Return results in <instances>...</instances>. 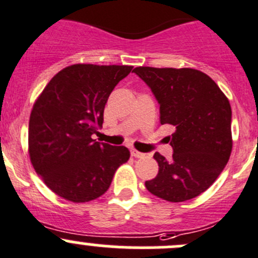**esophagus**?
I'll return each mask as SVG.
<instances>
[{
  "instance_id": "34e87169",
  "label": "esophagus",
  "mask_w": 258,
  "mask_h": 258,
  "mask_svg": "<svg viewBox=\"0 0 258 258\" xmlns=\"http://www.w3.org/2000/svg\"><path fill=\"white\" fill-rule=\"evenodd\" d=\"M131 156H134V157H136V158H144L145 157V153H142V152H140V151H137V150H131Z\"/></svg>"
}]
</instances>
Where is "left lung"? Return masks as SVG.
I'll list each match as a JSON object with an SVG mask.
<instances>
[{
	"instance_id": "1",
	"label": "left lung",
	"mask_w": 258,
	"mask_h": 258,
	"mask_svg": "<svg viewBox=\"0 0 258 258\" xmlns=\"http://www.w3.org/2000/svg\"><path fill=\"white\" fill-rule=\"evenodd\" d=\"M160 103L161 124H172L171 160L156 152L158 173L146 188L168 202L201 195L217 179L232 151L231 105L217 83L195 69L134 70Z\"/></svg>"
}]
</instances>
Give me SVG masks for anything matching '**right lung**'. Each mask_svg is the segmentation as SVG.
<instances>
[{
    "label": "right lung",
    "instance_id": "right-lung-1",
    "mask_svg": "<svg viewBox=\"0 0 258 258\" xmlns=\"http://www.w3.org/2000/svg\"><path fill=\"white\" fill-rule=\"evenodd\" d=\"M132 66L77 63L54 75L36 100L28 124L33 168L52 192L75 204L90 202L110 187L130 158L124 146L91 139L103 123L114 86Z\"/></svg>",
    "mask_w": 258,
    "mask_h": 258
}]
</instances>
